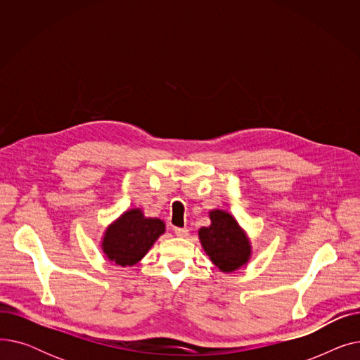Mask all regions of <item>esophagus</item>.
<instances>
[{
  "label": "esophagus",
  "mask_w": 360,
  "mask_h": 360,
  "mask_svg": "<svg viewBox=\"0 0 360 360\" xmlns=\"http://www.w3.org/2000/svg\"><path fill=\"white\" fill-rule=\"evenodd\" d=\"M174 232H175L176 236H186L188 235V229L186 228H175Z\"/></svg>",
  "instance_id": "obj_1"
}]
</instances>
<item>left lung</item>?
<instances>
[{
  "label": "left lung",
  "instance_id": "8db88e82",
  "mask_svg": "<svg viewBox=\"0 0 360 360\" xmlns=\"http://www.w3.org/2000/svg\"><path fill=\"white\" fill-rule=\"evenodd\" d=\"M212 224L198 232L204 251L224 273H232L247 264L251 245L238 221L223 210L210 212Z\"/></svg>",
  "mask_w": 360,
  "mask_h": 360
}]
</instances>
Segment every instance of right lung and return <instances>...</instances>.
<instances>
[{
	"label": "right lung",
	"mask_w": 360,
	"mask_h": 360,
	"mask_svg": "<svg viewBox=\"0 0 360 360\" xmlns=\"http://www.w3.org/2000/svg\"><path fill=\"white\" fill-rule=\"evenodd\" d=\"M163 232L165 223L160 219H147L141 210L132 209L109 226L102 248L118 266H134Z\"/></svg>",
	"instance_id": "add662e5"
}]
</instances>
